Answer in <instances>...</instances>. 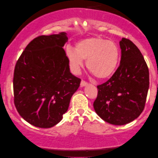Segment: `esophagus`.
Here are the masks:
<instances>
[{
    "instance_id": "34e87169",
    "label": "esophagus",
    "mask_w": 158,
    "mask_h": 158,
    "mask_svg": "<svg viewBox=\"0 0 158 158\" xmlns=\"http://www.w3.org/2000/svg\"><path fill=\"white\" fill-rule=\"evenodd\" d=\"M87 82H85V81H83V80H82L81 81V87H83V86H85V85H87Z\"/></svg>"
}]
</instances>
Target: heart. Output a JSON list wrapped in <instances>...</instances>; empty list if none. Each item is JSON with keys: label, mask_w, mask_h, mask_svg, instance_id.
<instances>
[{"label": "heart", "mask_w": 158, "mask_h": 158, "mask_svg": "<svg viewBox=\"0 0 158 158\" xmlns=\"http://www.w3.org/2000/svg\"><path fill=\"white\" fill-rule=\"evenodd\" d=\"M71 70L78 74L86 60V67L98 79L111 76L119 61L120 51L115 42L101 37H90L80 41L75 49L66 48Z\"/></svg>", "instance_id": "1"}]
</instances>
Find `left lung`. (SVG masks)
<instances>
[{
  "instance_id": "8db88e82",
  "label": "left lung",
  "mask_w": 158,
  "mask_h": 158,
  "mask_svg": "<svg viewBox=\"0 0 158 158\" xmlns=\"http://www.w3.org/2000/svg\"><path fill=\"white\" fill-rule=\"evenodd\" d=\"M120 64L106 83L97 86L96 114L114 125L132 122L143 111L149 89V70L137 47L128 39L119 42Z\"/></svg>"
}]
</instances>
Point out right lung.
<instances>
[{
    "mask_svg": "<svg viewBox=\"0 0 158 158\" xmlns=\"http://www.w3.org/2000/svg\"><path fill=\"white\" fill-rule=\"evenodd\" d=\"M66 33L40 36L26 47L15 66L14 104L30 124L50 128L68 111L81 80L72 75L65 51Z\"/></svg>",
    "mask_w": 158,
    "mask_h": 158,
    "instance_id": "add662e5",
    "label": "right lung"
}]
</instances>
